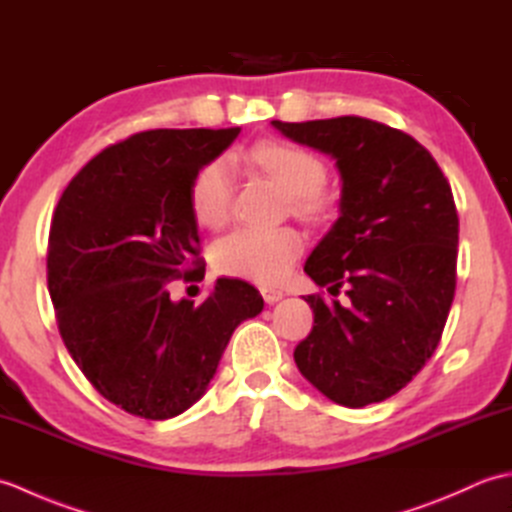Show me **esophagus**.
I'll list each match as a JSON object with an SVG mask.
<instances>
[{"instance_id": "obj_1", "label": "esophagus", "mask_w": 512, "mask_h": 512, "mask_svg": "<svg viewBox=\"0 0 512 512\" xmlns=\"http://www.w3.org/2000/svg\"><path fill=\"white\" fill-rule=\"evenodd\" d=\"M259 292H262V297H264L268 306H273V303H277L281 297H284V292L277 290V288H270V286H262V288H259Z\"/></svg>"}]
</instances>
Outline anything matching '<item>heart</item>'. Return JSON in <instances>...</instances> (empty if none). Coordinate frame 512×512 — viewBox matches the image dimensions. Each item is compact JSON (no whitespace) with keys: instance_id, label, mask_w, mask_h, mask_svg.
<instances>
[{"instance_id":"heart-1","label":"heart","mask_w":512,"mask_h":512,"mask_svg":"<svg viewBox=\"0 0 512 512\" xmlns=\"http://www.w3.org/2000/svg\"><path fill=\"white\" fill-rule=\"evenodd\" d=\"M239 158L277 182L288 193L297 215L319 220L330 211V195L323 187L328 180V167L312 151L286 140H259ZM231 202V169L222 160L206 162L193 176L189 189L195 222L204 228L224 226L231 215ZM299 253L301 237L295 228H239L215 244L213 266L222 275L270 284L286 273Z\"/></svg>"}]
</instances>
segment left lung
Segmentation results:
<instances>
[{
  "instance_id": "8db88e82",
  "label": "left lung",
  "mask_w": 512,
  "mask_h": 512,
  "mask_svg": "<svg viewBox=\"0 0 512 512\" xmlns=\"http://www.w3.org/2000/svg\"><path fill=\"white\" fill-rule=\"evenodd\" d=\"M281 134L336 158L341 215L306 273L330 295H308L310 334L299 372L323 396L365 407L398 394L442 339L458 266L460 220L451 184L416 138L369 121H273Z\"/></svg>"
}]
</instances>
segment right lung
<instances>
[{
	"label": "right lung",
	"instance_id": "obj_1",
	"mask_svg": "<svg viewBox=\"0 0 512 512\" xmlns=\"http://www.w3.org/2000/svg\"><path fill=\"white\" fill-rule=\"evenodd\" d=\"M239 127L149 129L105 147L70 180L52 215L48 290L59 334L103 398L132 416L167 420L209 387L239 323L264 299L217 279L200 306L169 297L202 281L193 176Z\"/></svg>",
	"mask_w": 512,
	"mask_h": 512
}]
</instances>
